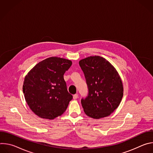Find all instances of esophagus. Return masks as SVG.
<instances>
[{"label": "esophagus", "instance_id": "obj_1", "mask_svg": "<svg viewBox=\"0 0 153 153\" xmlns=\"http://www.w3.org/2000/svg\"><path fill=\"white\" fill-rule=\"evenodd\" d=\"M78 98V94H76L73 96V99H77Z\"/></svg>", "mask_w": 153, "mask_h": 153}]
</instances>
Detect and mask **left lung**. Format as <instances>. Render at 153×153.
<instances>
[{
  "label": "left lung",
  "mask_w": 153,
  "mask_h": 153,
  "mask_svg": "<svg viewBox=\"0 0 153 153\" xmlns=\"http://www.w3.org/2000/svg\"><path fill=\"white\" fill-rule=\"evenodd\" d=\"M88 87V96L81 100L85 113L99 119L110 116L119 106L123 95L122 79L113 65L99 56L79 61Z\"/></svg>",
  "instance_id": "obj_1"
}]
</instances>
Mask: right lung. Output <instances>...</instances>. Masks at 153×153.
<instances>
[{"instance_id": "add662e5", "label": "right lung", "mask_w": 153, "mask_h": 153, "mask_svg": "<svg viewBox=\"0 0 153 153\" xmlns=\"http://www.w3.org/2000/svg\"><path fill=\"white\" fill-rule=\"evenodd\" d=\"M70 60L51 57L37 64L26 75L23 92L31 110L43 119L61 116L73 99L63 74L71 66Z\"/></svg>"}]
</instances>
